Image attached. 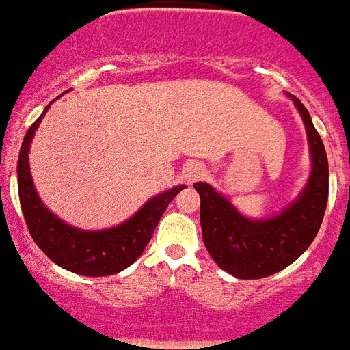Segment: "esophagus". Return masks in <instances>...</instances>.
<instances>
[{
	"mask_svg": "<svg viewBox=\"0 0 350 350\" xmlns=\"http://www.w3.org/2000/svg\"><path fill=\"white\" fill-rule=\"evenodd\" d=\"M204 174H206V167L200 161H187L183 170H181V176L187 183H194V181L201 180Z\"/></svg>",
	"mask_w": 350,
	"mask_h": 350,
	"instance_id": "obj_1",
	"label": "esophagus"
}]
</instances>
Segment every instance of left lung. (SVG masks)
<instances>
[{
  "label": "left lung",
  "mask_w": 350,
  "mask_h": 350,
  "mask_svg": "<svg viewBox=\"0 0 350 350\" xmlns=\"http://www.w3.org/2000/svg\"><path fill=\"white\" fill-rule=\"evenodd\" d=\"M295 102L308 131L311 174L306 189L280 214L248 219L208 183H194L200 192L203 243L215 264L237 278H264L288 268L309 248L323 221L329 196V163L323 142L309 111Z\"/></svg>",
  "instance_id": "8db88e82"
}]
</instances>
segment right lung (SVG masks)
<instances>
[{
	"mask_svg": "<svg viewBox=\"0 0 350 350\" xmlns=\"http://www.w3.org/2000/svg\"><path fill=\"white\" fill-rule=\"evenodd\" d=\"M50 104L27 131L19 150L18 189L28 232L37 246L44 252V255L68 271L86 275V277L115 275L122 269L129 268L144 254V250L154 234L156 224L160 223L169 203L185 189V185H178L163 194L150 198L131 219L118 226L95 230V232L73 228L41 203L28 165L30 144Z\"/></svg>",
	"mask_w": 350,
	"mask_h": 350,
	"instance_id": "right-lung-1",
	"label": "right lung"
}]
</instances>
